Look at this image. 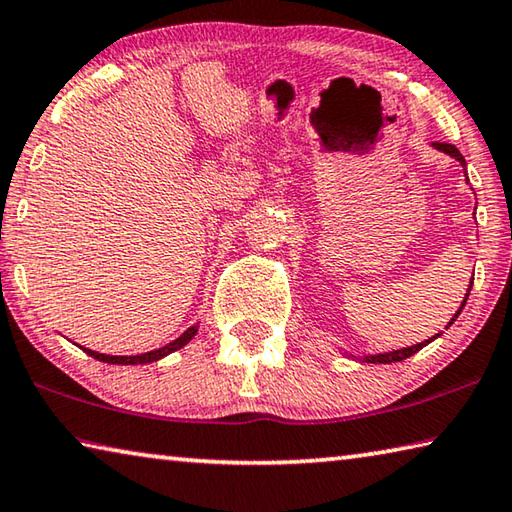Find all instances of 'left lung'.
<instances>
[{"label":"left lung","mask_w":512,"mask_h":512,"mask_svg":"<svg viewBox=\"0 0 512 512\" xmlns=\"http://www.w3.org/2000/svg\"><path fill=\"white\" fill-rule=\"evenodd\" d=\"M433 146H436V149H438V151H445V153H449V155H452V158H456V160H458V162H461V164H465V160H463V155H461V151H458L454 144H445V142H433ZM470 289H472V287H470ZM470 289H467V296H470ZM467 296H465V300H463V305H461V309L465 307V302H467ZM461 309H458V311H456V316L452 318V323H454V320L458 318V314H461ZM452 323H449V325H452ZM429 341H431V339H429ZM429 341H424V343H418V345H411V348H404V350H395V352H384V354H377V357H368V361H370V363H393V361H402V359H409V357H411V354H415V352H418V350H422V348H424V345H427Z\"/></svg>","instance_id":"1"}]
</instances>
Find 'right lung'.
Returning <instances> with one entry per match:
<instances>
[{
  "mask_svg": "<svg viewBox=\"0 0 512 512\" xmlns=\"http://www.w3.org/2000/svg\"><path fill=\"white\" fill-rule=\"evenodd\" d=\"M198 332L196 327H189L185 334H180L176 341L173 343H169V345H164V348H160V350H153V352H144V354H135V357H112V354H99V352H92V350H85L90 354V357H94L97 361H103V363H121V366H137V363H151V361H158V359H162V357H167V354H171V352H176V350H180L183 348V345H187L189 341L194 339V334Z\"/></svg>",
  "mask_w": 512,
  "mask_h": 512,
  "instance_id": "right-lung-1",
  "label": "right lung"
}]
</instances>
